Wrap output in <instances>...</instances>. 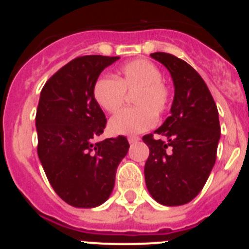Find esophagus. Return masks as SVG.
I'll return each instance as SVG.
<instances>
[{
	"mask_svg": "<svg viewBox=\"0 0 249 249\" xmlns=\"http://www.w3.org/2000/svg\"><path fill=\"white\" fill-rule=\"evenodd\" d=\"M138 141H140V137H136V136H132V137H128V142L131 144L133 143H137Z\"/></svg>",
	"mask_w": 249,
	"mask_h": 249,
	"instance_id": "1",
	"label": "esophagus"
}]
</instances>
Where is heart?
I'll return each instance as SVG.
<instances>
[{"instance_id":"b5f03b06","label":"heart","mask_w":249,"mask_h":249,"mask_svg":"<svg viewBox=\"0 0 249 249\" xmlns=\"http://www.w3.org/2000/svg\"><path fill=\"white\" fill-rule=\"evenodd\" d=\"M162 72L148 59H135L118 68L116 80L109 76L100 77L93 86V97L103 111H120L127 93H133L135 108L114 114L108 129L116 136H135L155 126L156 116L168 109L171 92L162 82Z\"/></svg>"}]
</instances>
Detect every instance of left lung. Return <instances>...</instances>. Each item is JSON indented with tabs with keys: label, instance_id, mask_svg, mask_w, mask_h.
Instances as JSON below:
<instances>
[{
	"label": "left lung",
	"instance_id": "8db88e82",
	"mask_svg": "<svg viewBox=\"0 0 249 249\" xmlns=\"http://www.w3.org/2000/svg\"><path fill=\"white\" fill-rule=\"evenodd\" d=\"M171 73L175 86L171 116L153 135L143 136L149 156L144 179L152 198L163 206L192 201L210 177L221 127L217 106L198 72L183 59L164 52L151 53Z\"/></svg>",
	"mask_w": 249,
	"mask_h": 249
}]
</instances>
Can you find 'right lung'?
<instances>
[{
	"instance_id": "right-lung-1",
	"label": "right lung",
	"mask_w": 249,
	"mask_h": 249,
	"mask_svg": "<svg viewBox=\"0 0 249 249\" xmlns=\"http://www.w3.org/2000/svg\"><path fill=\"white\" fill-rule=\"evenodd\" d=\"M117 59L77 57L51 77L39 96L38 158L54 192L76 208H93L108 199L118 164L129 148L123 136L92 142L107 122L94 101V82Z\"/></svg>"
}]
</instances>
